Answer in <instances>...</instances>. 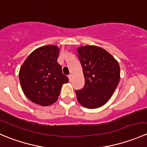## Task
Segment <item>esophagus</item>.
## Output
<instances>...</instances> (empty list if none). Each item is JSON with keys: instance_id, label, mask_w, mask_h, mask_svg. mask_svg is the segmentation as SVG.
<instances>
[{"instance_id": "1", "label": "esophagus", "mask_w": 147, "mask_h": 147, "mask_svg": "<svg viewBox=\"0 0 147 147\" xmlns=\"http://www.w3.org/2000/svg\"><path fill=\"white\" fill-rule=\"evenodd\" d=\"M68 78H69V80L71 81V80H72V75H68Z\"/></svg>"}]
</instances>
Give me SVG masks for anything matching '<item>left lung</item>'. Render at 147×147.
I'll use <instances>...</instances> for the list:
<instances>
[{
    "instance_id": "left-lung-1",
    "label": "left lung",
    "mask_w": 147,
    "mask_h": 147,
    "mask_svg": "<svg viewBox=\"0 0 147 147\" xmlns=\"http://www.w3.org/2000/svg\"><path fill=\"white\" fill-rule=\"evenodd\" d=\"M77 55L84 78V87L75 91L78 101L88 109L100 107L111 98L119 84V63L97 46H81Z\"/></svg>"
}]
</instances>
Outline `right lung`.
Here are the masks:
<instances>
[{"label":"right lung","mask_w":147,"mask_h":147,"mask_svg":"<svg viewBox=\"0 0 147 147\" xmlns=\"http://www.w3.org/2000/svg\"><path fill=\"white\" fill-rule=\"evenodd\" d=\"M59 53L57 46H42L32 52L20 67L21 88L34 103L42 106L55 103L63 84L69 82L57 63Z\"/></svg>","instance_id":"obj_1"}]
</instances>
